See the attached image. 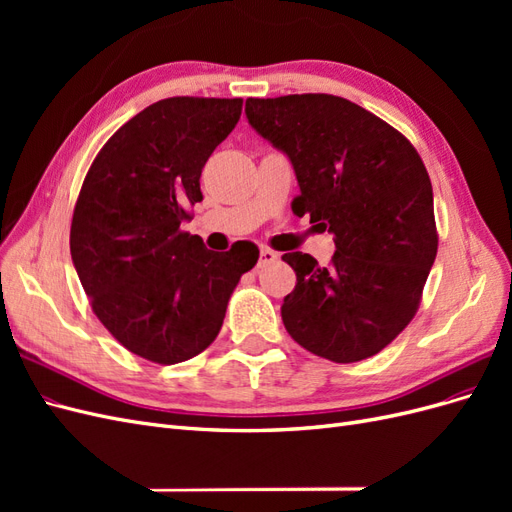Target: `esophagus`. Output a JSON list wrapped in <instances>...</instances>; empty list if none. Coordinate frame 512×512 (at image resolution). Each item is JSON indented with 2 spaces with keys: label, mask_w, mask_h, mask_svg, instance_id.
<instances>
[{
  "label": "esophagus",
  "mask_w": 512,
  "mask_h": 512,
  "mask_svg": "<svg viewBox=\"0 0 512 512\" xmlns=\"http://www.w3.org/2000/svg\"><path fill=\"white\" fill-rule=\"evenodd\" d=\"M277 258V254L273 250H269V247H262L260 250V258H258V267H265L269 265V262H273Z\"/></svg>",
  "instance_id": "esophagus-1"
}]
</instances>
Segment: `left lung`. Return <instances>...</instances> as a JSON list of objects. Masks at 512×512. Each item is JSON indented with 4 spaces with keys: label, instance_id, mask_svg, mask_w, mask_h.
<instances>
[{
    "label": "left lung",
    "instance_id": "1",
    "mask_svg": "<svg viewBox=\"0 0 512 512\" xmlns=\"http://www.w3.org/2000/svg\"><path fill=\"white\" fill-rule=\"evenodd\" d=\"M250 126L284 151L301 194L294 215L329 228V267L303 252L282 320L322 359L356 363L404 331L438 254L427 168L408 138L363 106L329 94L247 98Z\"/></svg>",
    "mask_w": 512,
    "mask_h": 512
}]
</instances>
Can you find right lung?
Instances as JSON below:
<instances>
[{
    "label": "right lung",
    "mask_w": 512,
    "mask_h": 512,
    "mask_svg": "<svg viewBox=\"0 0 512 512\" xmlns=\"http://www.w3.org/2000/svg\"><path fill=\"white\" fill-rule=\"evenodd\" d=\"M241 98H166L108 138L89 166L70 254L91 309L132 354L175 365L218 337L258 247L211 252L181 230L203 200L200 173L237 126Z\"/></svg>",
    "instance_id": "1"
}]
</instances>
